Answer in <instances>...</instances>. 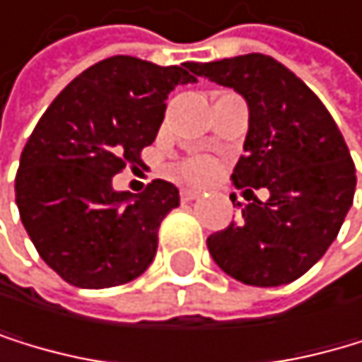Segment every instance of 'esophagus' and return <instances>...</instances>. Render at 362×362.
Listing matches in <instances>:
<instances>
[{"label":"esophagus","instance_id":"obj_1","mask_svg":"<svg viewBox=\"0 0 362 362\" xmlns=\"http://www.w3.org/2000/svg\"><path fill=\"white\" fill-rule=\"evenodd\" d=\"M180 196H182V200H196V198H200V191H196V189H182V193H180Z\"/></svg>","mask_w":362,"mask_h":362}]
</instances>
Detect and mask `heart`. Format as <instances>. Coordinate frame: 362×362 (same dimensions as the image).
I'll list each match as a JSON object with an SVG mask.
<instances>
[{"label":"heart","instance_id":"heart-1","mask_svg":"<svg viewBox=\"0 0 362 362\" xmlns=\"http://www.w3.org/2000/svg\"><path fill=\"white\" fill-rule=\"evenodd\" d=\"M180 173H182V177H187L189 182H206L209 177H214L216 166L206 158H193L180 166Z\"/></svg>","mask_w":362,"mask_h":362}]
</instances>
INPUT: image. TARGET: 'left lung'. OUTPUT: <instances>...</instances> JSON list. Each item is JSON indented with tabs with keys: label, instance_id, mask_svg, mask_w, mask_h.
I'll return each instance as SVG.
<instances>
[{
	"label": "left lung",
	"instance_id": "obj_1",
	"mask_svg": "<svg viewBox=\"0 0 362 362\" xmlns=\"http://www.w3.org/2000/svg\"><path fill=\"white\" fill-rule=\"evenodd\" d=\"M193 73L247 100L245 156L231 180L245 193L269 191L206 238L209 254L245 285L293 283L325 256L354 202L356 169L343 135L314 90L269 55L193 64Z\"/></svg>",
	"mask_w": 362,
	"mask_h": 362
}]
</instances>
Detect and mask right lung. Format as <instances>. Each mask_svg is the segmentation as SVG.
Here are the masks:
<instances>
[{"instance_id": "add662e5", "label": "right lung", "mask_w": 362, "mask_h": 362, "mask_svg": "<svg viewBox=\"0 0 362 362\" xmlns=\"http://www.w3.org/2000/svg\"><path fill=\"white\" fill-rule=\"evenodd\" d=\"M193 64L158 66L131 55L93 64L46 108L21 151L15 202L42 260L66 283L104 289L142 276L158 229L180 191L153 180L115 191L113 175L140 164L156 140L169 93L198 82Z\"/></svg>"}]
</instances>
